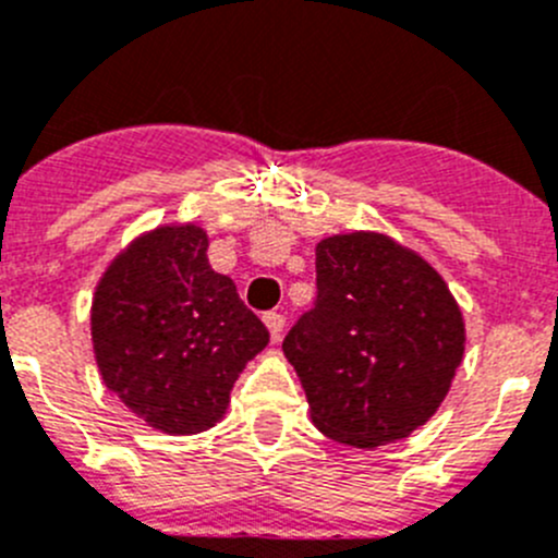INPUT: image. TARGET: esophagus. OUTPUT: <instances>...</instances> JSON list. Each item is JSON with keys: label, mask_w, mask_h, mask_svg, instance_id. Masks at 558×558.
<instances>
[{"label": "esophagus", "mask_w": 558, "mask_h": 558, "mask_svg": "<svg viewBox=\"0 0 558 558\" xmlns=\"http://www.w3.org/2000/svg\"><path fill=\"white\" fill-rule=\"evenodd\" d=\"M263 320H265V326H268V331H270V339H279L282 337V331H284V323H288V317L282 315V312H268V315H263Z\"/></svg>", "instance_id": "obj_1"}]
</instances>
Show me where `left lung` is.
I'll return each mask as SVG.
<instances>
[{"label":"left lung","instance_id":"left-lung-1","mask_svg":"<svg viewBox=\"0 0 558 558\" xmlns=\"http://www.w3.org/2000/svg\"><path fill=\"white\" fill-rule=\"evenodd\" d=\"M317 301L282 350L323 435L359 449L408 438L449 395L465 323L444 276L384 232L315 246Z\"/></svg>","mask_w":558,"mask_h":558}]
</instances>
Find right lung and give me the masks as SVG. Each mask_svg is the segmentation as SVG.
<instances>
[{
	"label": "right lung",
	"instance_id": "obj_1",
	"mask_svg": "<svg viewBox=\"0 0 558 558\" xmlns=\"http://www.w3.org/2000/svg\"><path fill=\"white\" fill-rule=\"evenodd\" d=\"M199 225H158L114 254L89 310L106 389L147 427L196 435L225 418L268 328L208 263Z\"/></svg>",
	"mask_w": 558,
	"mask_h": 558
}]
</instances>
